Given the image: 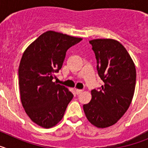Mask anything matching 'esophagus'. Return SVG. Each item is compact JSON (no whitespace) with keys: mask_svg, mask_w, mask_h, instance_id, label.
<instances>
[{"mask_svg":"<svg viewBox=\"0 0 148 148\" xmlns=\"http://www.w3.org/2000/svg\"><path fill=\"white\" fill-rule=\"evenodd\" d=\"M83 92V90H80V89H75V92L77 95H79L80 93Z\"/></svg>","mask_w":148,"mask_h":148,"instance_id":"34e87169","label":"esophagus"}]
</instances>
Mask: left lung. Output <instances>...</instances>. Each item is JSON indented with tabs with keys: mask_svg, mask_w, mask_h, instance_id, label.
<instances>
[{
	"mask_svg": "<svg viewBox=\"0 0 148 148\" xmlns=\"http://www.w3.org/2000/svg\"><path fill=\"white\" fill-rule=\"evenodd\" d=\"M97 61L98 74L104 82L91 91L92 99L84 104L92 125L105 128L116 124L131 104L136 79L135 64L124 46L113 39L90 40Z\"/></svg>",
	"mask_w": 148,
	"mask_h": 148,
	"instance_id": "obj_1",
	"label": "left lung"
}]
</instances>
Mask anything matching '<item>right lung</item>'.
Segmentation results:
<instances>
[{
  "label": "right lung",
  "instance_id": "right-lung-1",
  "mask_svg": "<svg viewBox=\"0 0 148 148\" xmlns=\"http://www.w3.org/2000/svg\"><path fill=\"white\" fill-rule=\"evenodd\" d=\"M81 38L47 31L24 51L18 69L21 100L33 122L50 128L62 119L73 94L53 82L62 67L67 49Z\"/></svg>",
  "mask_w": 148,
  "mask_h": 148
}]
</instances>
